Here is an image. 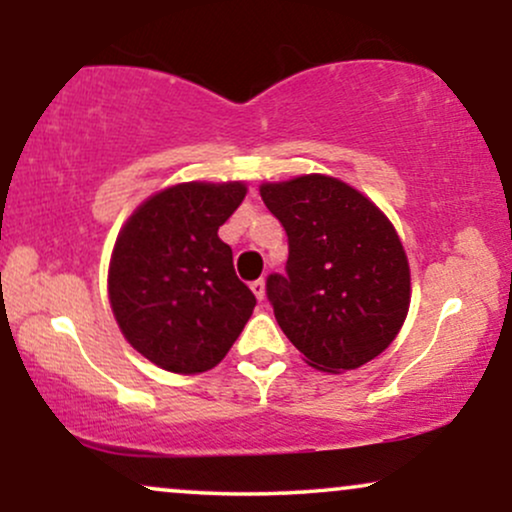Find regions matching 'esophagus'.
<instances>
[{"label": "esophagus", "instance_id": "1", "mask_svg": "<svg viewBox=\"0 0 512 512\" xmlns=\"http://www.w3.org/2000/svg\"><path fill=\"white\" fill-rule=\"evenodd\" d=\"M250 289H252V293H255V296H257V301H264V279L252 281Z\"/></svg>", "mask_w": 512, "mask_h": 512}]
</instances>
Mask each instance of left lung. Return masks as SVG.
Masks as SVG:
<instances>
[{
    "label": "left lung",
    "mask_w": 512,
    "mask_h": 512,
    "mask_svg": "<svg viewBox=\"0 0 512 512\" xmlns=\"http://www.w3.org/2000/svg\"><path fill=\"white\" fill-rule=\"evenodd\" d=\"M260 195L289 238L267 298L291 344L327 373L383 354L409 310V262L383 211L327 175L267 182Z\"/></svg>",
    "instance_id": "1"
}]
</instances>
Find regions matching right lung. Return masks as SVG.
<instances>
[{"instance_id": "obj_1", "label": "right lung", "mask_w": 512, "mask_h": 512, "mask_svg": "<svg viewBox=\"0 0 512 512\" xmlns=\"http://www.w3.org/2000/svg\"><path fill=\"white\" fill-rule=\"evenodd\" d=\"M243 182H185L134 211L110 260V305L127 342L173 373H204L228 354L255 308L219 226Z\"/></svg>"}]
</instances>
